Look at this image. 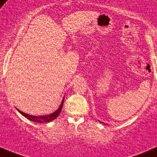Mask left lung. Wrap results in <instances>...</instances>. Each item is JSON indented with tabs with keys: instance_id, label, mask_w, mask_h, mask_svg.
<instances>
[{
	"instance_id": "left-lung-1",
	"label": "left lung",
	"mask_w": 157,
	"mask_h": 157,
	"mask_svg": "<svg viewBox=\"0 0 157 157\" xmlns=\"http://www.w3.org/2000/svg\"><path fill=\"white\" fill-rule=\"evenodd\" d=\"M100 122H101V121H100ZM101 123H102V122H101Z\"/></svg>"
}]
</instances>
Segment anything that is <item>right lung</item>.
<instances>
[{"instance_id":"1","label":"right lung","mask_w":157,"mask_h":157,"mask_svg":"<svg viewBox=\"0 0 157 157\" xmlns=\"http://www.w3.org/2000/svg\"><path fill=\"white\" fill-rule=\"evenodd\" d=\"M64 100V97L63 98L62 101H61V105H60L59 108H58L55 112H53L52 113H51V114H49V115L33 116V115H29V114L26 113L22 112L21 110H20L19 109H17V108H16V110L19 113H20L21 115L24 116V117H26V119H29V120L32 121H35V122H38V123L50 122V121L54 120V119H55L56 117H58V116L60 114V113H61V109H62Z\"/></svg>"}]
</instances>
